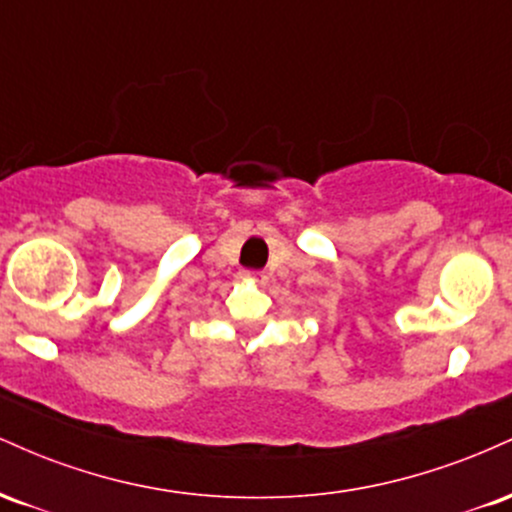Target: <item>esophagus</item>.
Listing matches in <instances>:
<instances>
[{"label": "esophagus", "instance_id": "34e87169", "mask_svg": "<svg viewBox=\"0 0 512 512\" xmlns=\"http://www.w3.org/2000/svg\"><path fill=\"white\" fill-rule=\"evenodd\" d=\"M240 276H243V279H255V281H260L264 274H262V272H250V269H248V272H243Z\"/></svg>", "mask_w": 512, "mask_h": 512}]
</instances>
